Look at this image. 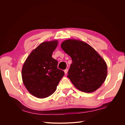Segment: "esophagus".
Listing matches in <instances>:
<instances>
[{"instance_id":"obj_1","label":"esophagus","mask_w":125,"mask_h":125,"mask_svg":"<svg viewBox=\"0 0 125 125\" xmlns=\"http://www.w3.org/2000/svg\"><path fill=\"white\" fill-rule=\"evenodd\" d=\"M64 73H65L66 74L68 73V69H65V70H64Z\"/></svg>"}]
</instances>
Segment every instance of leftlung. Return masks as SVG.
<instances>
[{"instance_id":"8db88e82","label":"left lung","mask_w":125,"mask_h":125,"mask_svg":"<svg viewBox=\"0 0 125 125\" xmlns=\"http://www.w3.org/2000/svg\"><path fill=\"white\" fill-rule=\"evenodd\" d=\"M61 47L72 59L67 77L75 88L85 93L99 89L107 74L106 63L99 53L84 42L74 39L64 41Z\"/></svg>"}]
</instances>
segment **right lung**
Wrapping results in <instances>:
<instances>
[{
    "mask_svg": "<svg viewBox=\"0 0 125 125\" xmlns=\"http://www.w3.org/2000/svg\"><path fill=\"white\" fill-rule=\"evenodd\" d=\"M58 41L44 42L33 50L22 69V78L26 89L32 95L43 99L50 96L65 74L57 68L58 62L52 57Z\"/></svg>",
    "mask_w": 125,
    "mask_h": 125,
    "instance_id": "1",
    "label": "right lung"
}]
</instances>
